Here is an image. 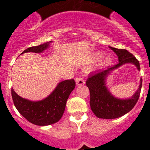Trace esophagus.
Instances as JSON below:
<instances>
[{"label": "esophagus", "mask_w": 150, "mask_h": 150, "mask_svg": "<svg viewBox=\"0 0 150 150\" xmlns=\"http://www.w3.org/2000/svg\"><path fill=\"white\" fill-rule=\"evenodd\" d=\"M76 86H83L85 84V80L81 76H78L76 78Z\"/></svg>", "instance_id": "1"}]
</instances>
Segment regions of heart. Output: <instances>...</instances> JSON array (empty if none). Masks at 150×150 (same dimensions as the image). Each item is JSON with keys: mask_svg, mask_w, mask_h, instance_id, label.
<instances>
[{"mask_svg": "<svg viewBox=\"0 0 150 150\" xmlns=\"http://www.w3.org/2000/svg\"><path fill=\"white\" fill-rule=\"evenodd\" d=\"M104 54L100 52H95L93 55H91V61L92 62H97L98 61L100 60L103 57ZM112 62V58L110 55H107V56L104 58L101 62V65L102 66H107L110 64V63Z\"/></svg>", "mask_w": 150, "mask_h": 150, "instance_id": "obj_1", "label": "heart"}]
</instances>
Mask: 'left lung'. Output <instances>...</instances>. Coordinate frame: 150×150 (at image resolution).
I'll list each match as a JSON object with an SVG mask.
<instances>
[{"label": "left lung", "mask_w": 150, "mask_h": 150, "mask_svg": "<svg viewBox=\"0 0 150 150\" xmlns=\"http://www.w3.org/2000/svg\"><path fill=\"white\" fill-rule=\"evenodd\" d=\"M109 47L118 56L119 63L92 73L86 80V86L90 91L91 110L97 117L105 120L121 117L132 110L138 100L142 87V79H140L138 89L129 98H118L110 93L106 86V79L112 71L125 64H132L138 71L140 67L137 59L126 50Z\"/></svg>", "instance_id": "obj_1"}]
</instances>
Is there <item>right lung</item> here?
Here are the masks:
<instances>
[{"label":"right lung","instance_id":"right-lung-1","mask_svg":"<svg viewBox=\"0 0 150 150\" xmlns=\"http://www.w3.org/2000/svg\"><path fill=\"white\" fill-rule=\"evenodd\" d=\"M52 42L50 41L40 46L29 47L22 52V54L25 52L41 53L49 48ZM75 86L76 83L74 79L62 81L49 96L38 101L23 98L12 88V98L16 108L23 117L32 124L45 126L57 122L62 117L67 98Z\"/></svg>","mask_w":150,"mask_h":150}]
</instances>
